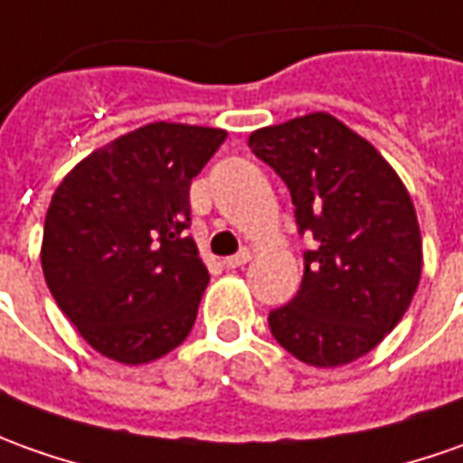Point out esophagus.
<instances>
[{"label":"esophagus","instance_id":"esophagus-1","mask_svg":"<svg viewBox=\"0 0 463 463\" xmlns=\"http://www.w3.org/2000/svg\"><path fill=\"white\" fill-rule=\"evenodd\" d=\"M250 258H253L250 250H241V253H235V256L225 258L222 263H225V269H243L245 263H250Z\"/></svg>","mask_w":463,"mask_h":463}]
</instances>
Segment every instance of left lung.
<instances>
[{"label": "left lung", "instance_id": "left-lung-1", "mask_svg": "<svg viewBox=\"0 0 463 463\" xmlns=\"http://www.w3.org/2000/svg\"><path fill=\"white\" fill-rule=\"evenodd\" d=\"M314 235L297 297L269 314L273 339L297 360L339 367L403 319L420 281L416 207L388 159L332 113H307L248 137Z\"/></svg>", "mask_w": 463, "mask_h": 463}]
</instances>
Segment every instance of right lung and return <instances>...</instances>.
Segmentation results:
<instances>
[{"instance_id": "add662e5", "label": "right lung", "mask_w": 463, "mask_h": 463, "mask_svg": "<svg viewBox=\"0 0 463 463\" xmlns=\"http://www.w3.org/2000/svg\"><path fill=\"white\" fill-rule=\"evenodd\" d=\"M228 131L154 121L65 175L43 231L47 288L103 357L146 364L179 347L210 281L190 228V184Z\"/></svg>"}]
</instances>
